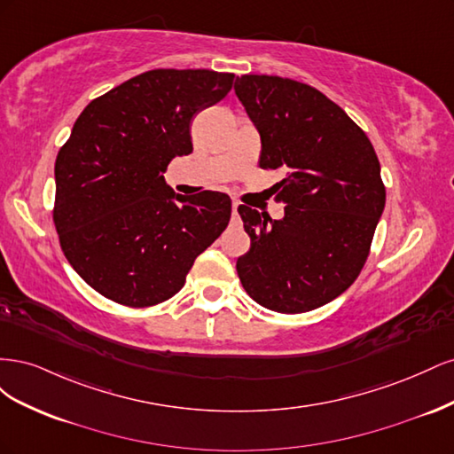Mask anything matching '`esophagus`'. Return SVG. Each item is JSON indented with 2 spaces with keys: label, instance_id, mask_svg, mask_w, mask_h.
<instances>
[{
  "label": "esophagus",
  "instance_id": "obj_1",
  "mask_svg": "<svg viewBox=\"0 0 454 454\" xmlns=\"http://www.w3.org/2000/svg\"><path fill=\"white\" fill-rule=\"evenodd\" d=\"M239 206H240V204H239L237 200H232V215H235V217L239 215Z\"/></svg>",
  "mask_w": 454,
  "mask_h": 454
}]
</instances>
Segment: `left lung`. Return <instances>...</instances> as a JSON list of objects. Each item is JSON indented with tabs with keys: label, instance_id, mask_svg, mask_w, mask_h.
<instances>
[{
	"label": "left lung",
	"instance_id": "8db88e82",
	"mask_svg": "<svg viewBox=\"0 0 454 454\" xmlns=\"http://www.w3.org/2000/svg\"><path fill=\"white\" fill-rule=\"evenodd\" d=\"M235 92L259 132V167L286 170L274 185L282 219L239 206L252 240L239 278L269 310L318 309L348 290L369 255L387 202L377 153L345 109L310 85L242 75Z\"/></svg>",
	"mask_w": 454,
	"mask_h": 454
}]
</instances>
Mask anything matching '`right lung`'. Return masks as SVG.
<instances>
[{"mask_svg": "<svg viewBox=\"0 0 454 454\" xmlns=\"http://www.w3.org/2000/svg\"><path fill=\"white\" fill-rule=\"evenodd\" d=\"M232 74L151 70L92 100L54 162L52 219L62 252L92 290L153 307L182 290L222 235L231 199L176 195L168 162L193 151L191 121L225 98Z\"/></svg>", "mask_w": 454, "mask_h": 454, "instance_id": "right-lung-1", "label": "right lung"}]
</instances>
